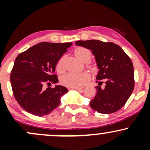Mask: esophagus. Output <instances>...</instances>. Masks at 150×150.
Instances as JSON below:
<instances>
[{"mask_svg": "<svg viewBox=\"0 0 150 150\" xmlns=\"http://www.w3.org/2000/svg\"><path fill=\"white\" fill-rule=\"evenodd\" d=\"M73 89H76V90H77V91H81V90H82L83 87H74V88H73Z\"/></svg>", "mask_w": 150, "mask_h": 150, "instance_id": "obj_1", "label": "esophagus"}]
</instances>
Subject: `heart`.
<instances>
[{
    "label": "heart",
    "mask_w": 150,
    "mask_h": 150,
    "mask_svg": "<svg viewBox=\"0 0 150 150\" xmlns=\"http://www.w3.org/2000/svg\"><path fill=\"white\" fill-rule=\"evenodd\" d=\"M75 56L82 62H87L90 59L91 51L84 47H78L75 50ZM56 70L59 73L63 70V58H61L58 61L56 65ZM89 75L85 73H77V72H70L62 75L60 79L61 83L63 85L69 88L80 87L83 85L84 82L89 79Z\"/></svg>",
    "instance_id": "heart-1"
}]
</instances>
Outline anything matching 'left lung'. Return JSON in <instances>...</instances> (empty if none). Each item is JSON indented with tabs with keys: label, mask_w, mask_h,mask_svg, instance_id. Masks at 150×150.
<instances>
[{
	"label": "left lung",
	"mask_w": 150,
	"mask_h": 150,
	"mask_svg": "<svg viewBox=\"0 0 150 150\" xmlns=\"http://www.w3.org/2000/svg\"><path fill=\"white\" fill-rule=\"evenodd\" d=\"M75 45L92 51L99 69L96 80L98 85L105 82V87L97 86V94L89 105L97 112L108 114L120 109L134 89L133 65L119 46L99 40L77 41Z\"/></svg>",
	"instance_id": "8db88e82"
}]
</instances>
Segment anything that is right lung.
<instances>
[{
	"label": "right lung",
	"instance_id": "1",
	"mask_svg": "<svg viewBox=\"0 0 150 150\" xmlns=\"http://www.w3.org/2000/svg\"><path fill=\"white\" fill-rule=\"evenodd\" d=\"M73 43L42 42L29 48L15 58L10 75L13 94L27 112L43 116L52 112L68 92L62 85L47 87L58 82L53 75L58 61Z\"/></svg>",
	"mask_w": 150,
	"mask_h": 150
}]
</instances>
